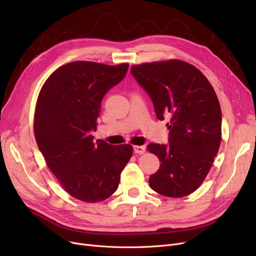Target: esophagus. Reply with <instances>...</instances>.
I'll return each mask as SVG.
<instances>
[{"label":"esophagus","instance_id":"esophagus-1","mask_svg":"<svg viewBox=\"0 0 256 256\" xmlns=\"http://www.w3.org/2000/svg\"><path fill=\"white\" fill-rule=\"evenodd\" d=\"M134 152L139 154H143L145 152V146H143V145L134 146Z\"/></svg>","mask_w":256,"mask_h":256}]
</instances>
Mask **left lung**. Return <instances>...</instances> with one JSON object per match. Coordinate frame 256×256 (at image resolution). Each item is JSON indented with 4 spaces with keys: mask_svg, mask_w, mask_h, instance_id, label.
I'll return each instance as SVG.
<instances>
[{
    "mask_svg": "<svg viewBox=\"0 0 256 256\" xmlns=\"http://www.w3.org/2000/svg\"><path fill=\"white\" fill-rule=\"evenodd\" d=\"M130 72L150 94L158 119L170 118L169 144L147 146L160 160L150 186L167 197L189 195L206 180L220 147L217 94L202 72L178 59L132 65Z\"/></svg>",
    "mask_w": 256,
    "mask_h": 256,
    "instance_id": "obj_1",
    "label": "left lung"
}]
</instances>
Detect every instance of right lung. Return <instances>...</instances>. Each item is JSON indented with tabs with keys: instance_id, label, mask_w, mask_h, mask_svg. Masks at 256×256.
Wrapping results in <instances>:
<instances>
[{
	"instance_id": "obj_1",
	"label": "right lung",
	"mask_w": 256,
	"mask_h": 256,
	"mask_svg": "<svg viewBox=\"0 0 256 256\" xmlns=\"http://www.w3.org/2000/svg\"><path fill=\"white\" fill-rule=\"evenodd\" d=\"M128 64L74 61L44 82L36 102L34 135L46 163L70 196L98 202L118 188L132 154L130 144L93 142L104 94L122 80Z\"/></svg>"
}]
</instances>
